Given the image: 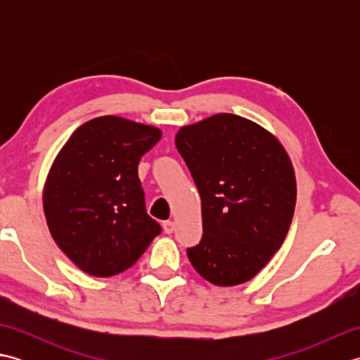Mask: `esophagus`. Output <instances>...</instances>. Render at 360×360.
<instances>
[{
  "mask_svg": "<svg viewBox=\"0 0 360 360\" xmlns=\"http://www.w3.org/2000/svg\"><path fill=\"white\" fill-rule=\"evenodd\" d=\"M162 229H164L165 233L170 235V233H173V231H174V223H173V221H164V223H162Z\"/></svg>",
  "mask_w": 360,
  "mask_h": 360,
  "instance_id": "obj_1",
  "label": "esophagus"
}]
</instances>
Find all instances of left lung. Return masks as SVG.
<instances>
[{
    "label": "left lung",
    "mask_w": 360,
    "mask_h": 360,
    "mask_svg": "<svg viewBox=\"0 0 360 360\" xmlns=\"http://www.w3.org/2000/svg\"><path fill=\"white\" fill-rule=\"evenodd\" d=\"M174 143L201 195L204 235L187 249L190 263L217 286L249 281L292 221L297 184L286 150L263 127L229 112L182 127Z\"/></svg>",
    "instance_id": "obj_1"
}]
</instances>
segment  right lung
I'll return each instance as SVG.
<instances>
[{"mask_svg": "<svg viewBox=\"0 0 360 360\" xmlns=\"http://www.w3.org/2000/svg\"><path fill=\"white\" fill-rule=\"evenodd\" d=\"M160 129L117 116L86 122L71 134L43 190L46 223L57 246L93 277L131 267L160 226L145 210L137 176Z\"/></svg>", "mask_w": 360, "mask_h": 360, "instance_id": "right-lung-1", "label": "right lung"}]
</instances>
